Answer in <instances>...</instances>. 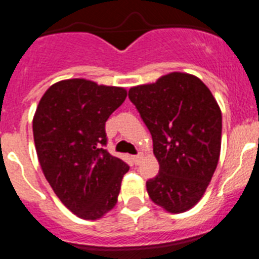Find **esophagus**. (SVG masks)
Listing matches in <instances>:
<instances>
[{
	"label": "esophagus",
	"mask_w": 259,
	"mask_h": 259,
	"mask_svg": "<svg viewBox=\"0 0 259 259\" xmlns=\"http://www.w3.org/2000/svg\"><path fill=\"white\" fill-rule=\"evenodd\" d=\"M143 159V154H137V155H132V161H134L135 164H139Z\"/></svg>",
	"instance_id": "34e87169"
}]
</instances>
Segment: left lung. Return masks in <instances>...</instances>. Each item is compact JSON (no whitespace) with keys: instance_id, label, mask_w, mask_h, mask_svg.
Segmentation results:
<instances>
[{"instance_id":"obj_1","label":"left lung","mask_w":259,"mask_h":259,"mask_svg":"<svg viewBox=\"0 0 259 259\" xmlns=\"http://www.w3.org/2000/svg\"><path fill=\"white\" fill-rule=\"evenodd\" d=\"M128 97L153 139L159 172L146 182L153 202L184 212L201 200L221 155L222 113L197 76L171 72L152 84L132 87Z\"/></svg>"}]
</instances>
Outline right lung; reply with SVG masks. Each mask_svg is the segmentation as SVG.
Masks as SVG:
<instances>
[{
    "mask_svg": "<svg viewBox=\"0 0 259 259\" xmlns=\"http://www.w3.org/2000/svg\"><path fill=\"white\" fill-rule=\"evenodd\" d=\"M125 97L120 87L67 79L53 84L36 109L32 127L41 170L57 197L81 219L96 221L115 206L130 170L104 148L105 123Z\"/></svg>",
    "mask_w": 259,
    "mask_h": 259,
    "instance_id": "add662e5",
    "label": "right lung"
}]
</instances>
